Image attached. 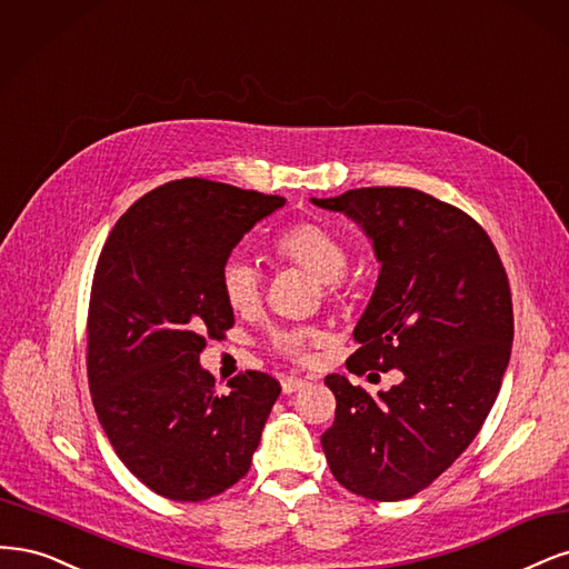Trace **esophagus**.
<instances>
[{
	"instance_id": "obj_1",
	"label": "esophagus",
	"mask_w": 569,
	"mask_h": 569,
	"mask_svg": "<svg viewBox=\"0 0 569 569\" xmlns=\"http://www.w3.org/2000/svg\"><path fill=\"white\" fill-rule=\"evenodd\" d=\"M305 385H307V378H300V376H286V378H283V392H286V395H292V392L302 390Z\"/></svg>"
}]
</instances>
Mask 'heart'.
I'll list each match as a JSON object with an SVG mask.
<instances>
[{
  "instance_id": "obj_1",
  "label": "heart",
  "mask_w": 569,
  "mask_h": 569,
  "mask_svg": "<svg viewBox=\"0 0 569 569\" xmlns=\"http://www.w3.org/2000/svg\"><path fill=\"white\" fill-rule=\"evenodd\" d=\"M271 254L277 260L298 267L311 277L319 279L328 296H336L342 286V273L350 264V254H347L345 243L340 238L319 222H292L277 231L271 238ZM219 290L227 307L238 317H252L258 315L262 307V277L243 258H229L219 273ZM319 340V333L309 326L286 328V331L271 333L269 345L279 355L305 361L309 357L311 342Z\"/></svg>"
}]
</instances>
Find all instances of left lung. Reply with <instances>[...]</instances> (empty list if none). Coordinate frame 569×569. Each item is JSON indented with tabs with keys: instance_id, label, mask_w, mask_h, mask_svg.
<instances>
[{
	"instance_id": "8db88e82",
	"label": "left lung",
	"mask_w": 569,
	"mask_h": 569,
	"mask_svg": "<svg viewBox=\"0 0 569 569\" xmlns=\"http://www.w3.org/2000/svg\"><path fill=\"white\" fill-rule=\"evenodd\" d=\"M311 203L352 217L380 260L347 371L405 373L378 397L326 376L336 395L326 461L363 499H411L468 449L497 401L512 342L506 269L470 214L418 189L366 187Z\"/></svg>"
}]
</instances>
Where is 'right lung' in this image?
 <instances>
[{"mask_svg":"<svg viewBox=\"0 0 569 569\" xmlns=\"http://www.w3.org/2000/svg\"><path fill=\"white\" fill-rule=\"evenodd\" d=\"M286 203L210 179L168 181L108 233L91 281L87 376L99 423L132 475L172 501H206L250 470L281 382L262 371L219 395L200 369L233 311L219 273L233 246Z\"/></svg>","mask_w":569,"mask_h":569,"instance_id":"obj_1","label":"right lung"}]
</instances>
